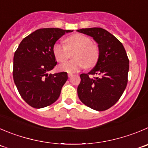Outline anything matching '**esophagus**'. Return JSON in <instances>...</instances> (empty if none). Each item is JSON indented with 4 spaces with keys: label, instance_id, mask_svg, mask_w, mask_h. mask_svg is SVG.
Returning a JSON list of instances; mask_svg holds the SVG:
<instances>
[{
    "label": "esophagus",
    "instance_id": "1",
    "mask_svg": "<svg viewBox=\"0 0 148 148\" xmlns=\"http://www.w3.org/2000/svg\"><path fill=\"white\" fill-rule=\"evenodd\" d=\"M68 75V77H69V78H70V77H72V76H73V74H72V73H68V75Z\"/></svg>",
    "mask_w": 148,
    "mask_h": 148
}]
</instances>
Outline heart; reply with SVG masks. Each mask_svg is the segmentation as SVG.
I'll return each instance as SVG.
<instances>
[{"label": "heart", "mask_w": 148, "mask_h": 148, "mask_svg": "<svg viewBox=\"0 0 148 148\" xmlns=\"http://www.w3.org/2000/svg\"><path fill=\"white\" fill-rule=\"evenodd\" d=\"M73 52L74 60L61 64L59 67L61 71L75 73L86 67H94L99 60V51L97 46L91 43L87 36L80 33L72 35L67 38L65 45L57 43L53 46V54L59 62H64L70 57V52Z\"/></svg>", "instance_id": "1"}]
</instances>
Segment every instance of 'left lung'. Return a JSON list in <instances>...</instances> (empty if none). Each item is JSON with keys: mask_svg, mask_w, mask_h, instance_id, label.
I'll return each instance as SVG.
<instances>
[{"mask_svg": "<svg viewBox=\"0 0 148 148\" xmlns=\"http://www.w3.org/2000/svg\"><path fill=\"white\" fill-rule=\"evenodd\" d=\"M78 32L89 36L98 43L99 56L95 67L81 74L78 86L80 100L97 111L109 109L119 101L128 82L129 60L123 44L113 35L100 27ZM95 75L97 77H92Z\"/></svg>", "mask_w": 148, "mask_h": 148, "instance_id": "left-lung-1", "label": "left lung"}]
</instances>
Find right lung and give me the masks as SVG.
<instances>
[{
  "mask_svg": "<svg viewBox=\"0 0 148 148\" xmlns=\"http://www.w3.org/2000/svg\"><path fill=\"white\" fill-rule=\"evenodd\" d=\"M70 29L42 28L21 41L14 56L13 78L22 99L31 107L42 108L57 100L67 80L66 72L49 74L57 64L53 46Z\"/></svg>",
  "mask_w": 148,
  "mask_h": 148,
  "instance_id": "1",
  "label": "right lung"
}]
</instances>
